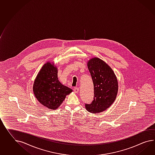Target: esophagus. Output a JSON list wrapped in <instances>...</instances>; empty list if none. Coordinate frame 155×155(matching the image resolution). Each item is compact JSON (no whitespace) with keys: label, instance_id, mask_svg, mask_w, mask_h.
I'll return each instance as SVG.
<instances>
[{"label":"esophagus","instance_id":"obj_1","mask_svg":"<svg viewBox=\"0 0 155 155\" xmlns=\"http://www.w3.org/2000/svg\"><path fill=\"white\" fill-rule=\"evenodd\" d=\"M79 91V89L78 87H75L74 88V91L75 93H78Z\"/></svg>","mask_w":155,"mask_h":155}]
</instances>
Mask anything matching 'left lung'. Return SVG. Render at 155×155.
Returning <instances> with one entry per match:
<instances>
[{"mask_svg": "<svg viewBox=\"0 0 155 155\" xmlns=\"http://www.w3.org/2000/svg\"><path fill=\"white\" fill-rule=\"evenodd\" d=\"M87 64L94 85V99L91 104H85V108L93 114L102 112L115 101L118 91L117 80L112 68L99 58H91Z\"/></svg>", "mask_w": 155, "mask_h": 155, "instance_id": "left-lung-1", "label": "left lung"}]
</instances>
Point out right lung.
<instances>
[{"mask_svg":"<svg viewBox=\"0 0 155 155\" xmlns=\"http://www.w3.org/2000/svg\"><path fill=\"white\" fill-rule=\"evenodd\" d=\"M58 70L54 64L48 62L40 69L33 85L36 99L45 107L56 110L72 90L61 83L58 79Z\"/></svg>","mask_w":155,"mask_h":155,"instance_id":"add662e5","label":"right lung"}]
</instances>
